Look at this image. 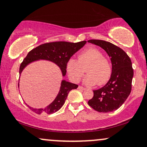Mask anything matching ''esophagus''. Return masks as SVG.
<instances>
[{"instance_id":"1","label":"esophagus","mask_w":147,"mask_h":147,"mask_svg":"<svg viewBox=\"0 0 147 147\" xmlns=\"http://www.w3.org/2000/svg\"><path fill=\"white\" fill-rule=\"evenodd\" d=\"M78 89H79V90H85V87H83L82 86H79L78 87Z\"/></svg>"}]
</instances>
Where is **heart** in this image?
Here are the masks:
<instances>
[{"label":"heart","mask_w":147,"mask_h":147,"mask_svg":"<svg viewBox=\"0 0 147 147\" xmlns=\"http://www.w3.org/2000/svg\"><path fill=\"white\" fill-rule=\"evenodd\" d=\"M86 68L87 75L83 79L87 85H102L109 81L112 75V66L102 52L96 47H90L79 53L78 60L70 58L67 61L66 69L72 82L78 83Z\"/></svg>","instance_id":"b5f03b06"}]
</instances>
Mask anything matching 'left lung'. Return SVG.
Masks as SVG:
<instances>
[{
  "label": "left lung",
  "mask_w": 147,
  "mask_h": 147,
  "mask_svg": "<svg viewBox=\"0 0 147 147\" xmlns=\"http://www.w3.org/2000/svg\"><path fill=\"white\" fill-rule=\"evenodd\" d=\"M107 52L112 63V75L107 84L94 90V96L88 105L100 113H109L118 109L130 94L134 76L129 57L120 47L102 40H89Z\"/></svg>",
  "instance_id": "obj_1"
}]
</instances>
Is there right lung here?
<instances>
[{"instance_id": "add662e5", "label": "right lung", "mask_w": 147, "mask_h": 147, "mask_svg": "<svg viewBox=\"0 0 147 147\" xmlns=\"http://www.w3.org/2000/svg\"><path fill=\"white\" fill-rule=\"evenodd\" d=\"M86 42L87 41L85 40L78 42L57 41L40 45L31 50L24 58L20 65V75H21L26 66L30 63L39 60H45L55 63L57 66H58L62 72V76L64 77L66 73V65L67 61L76 52L81 49ZM77 85L62 80L58 94L55 100L47 107L44 109H34L29 107L27 104L26 105L30 110L36 114H52L60 110L64 105L70 91L77 89Z\"/></svg>"}]
</instances>
